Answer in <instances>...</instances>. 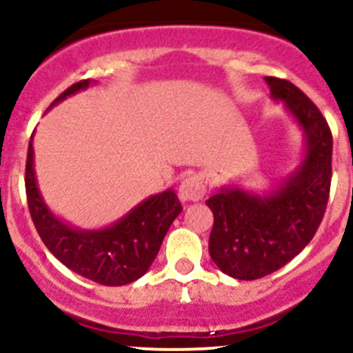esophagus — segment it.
Listing matches in <instances>:
<instances>
[{"label": "esophagus", "instance_id": "34e87169", "mask_svg": "<svg viewBox=\"0 0 353 353\" xmlns=\"http://www.w3.org/2000/svg\"><path fill=\"white\" fill-rule=\"evenodd\" d=\"M205 183L203 179L196 174L193 176H188L186 179H183V183L179 184V190H177V194H179V199L183 203L190 201H199L203 196H205Z\"/></svg>", "mask_w": 353, "mask_h": 353}]
</instances>
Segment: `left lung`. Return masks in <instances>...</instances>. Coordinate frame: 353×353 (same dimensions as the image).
<instances>
[{
	"instance_id": "8db88e82",
	"label": "left lung",
	"mask_w": 353,
	"mask_h": 353,
	"mask_svg": "<svg viewBox=\"0 0 353 353\" xmlns=\"http://www.w3.org/2000/svg\"><path fill=\"white\" fill-rule=\"evenodd\" d=\"M275 101L304 131L305 155L273 193L222 188L206 199L213 212L208 251L225 275L258 280L285 266L314 237L330 198L333 137L321 110L288 80L265 77Z\"/></svg>"
}]
</instances>
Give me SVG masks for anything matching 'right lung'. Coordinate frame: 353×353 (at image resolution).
Returning <instances> with one entry per match:
<instances>
[{
    "label": "right lung",
    "instance_id": "right-lung-1",
    "mask_svg": "<svg viewBox=\"0 0 353 353\" xmlns=\"http://www.w3.org/2000/svg\"><path fill=\"white\" fill-rule=\"evenodd\" d=\"M90 85L80 80L66 88L52 105ZM28 143L25 165V191L34 225L46 248L71 272L95 283L119 287L147 273L162 245L170 223L183 212L172 190L150 196L134 206L119 222L102 230H80L51 213L37 188L34 172V147Z\"/></svg>",
    "mask_w": 353,
    "mask_h": 353
}]
</instances>
